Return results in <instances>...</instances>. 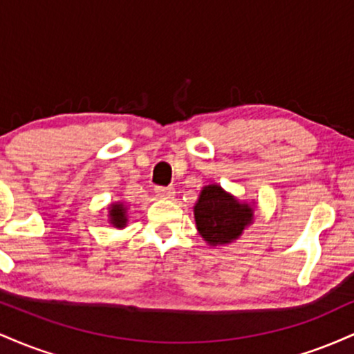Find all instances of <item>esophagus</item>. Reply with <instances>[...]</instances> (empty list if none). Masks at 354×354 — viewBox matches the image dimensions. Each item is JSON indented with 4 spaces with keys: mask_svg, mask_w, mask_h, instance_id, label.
<instances>
[{
    "mask_svg": "<svg viewBox=\"0 0 354 354\" xmlns=\"http://www.w3.org/2000/svg\"><path fill=\"white\" fill-rule=\"evenodd\" d=\"M156 196L163 198V200H169V198L174 196V188L173 186H158Z\"/></svg>",
    "mask_w": 354,
    "mask_h": 354,
    "instance_id": "obj_1",
    "label": "esophagus"
}]
</instances>
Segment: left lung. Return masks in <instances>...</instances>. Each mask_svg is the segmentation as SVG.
Instances as JSON below:
<instances>
[{
	"label": "left lung",
	"instance_id": "obj_1",
	"mask_svg": "<svg viewBox=\"0 0 354 354\" xmlns=\"http://www.w3.org/2000/svg\"><path fill=\"white\" fill-rule=\"evenodd\" d=\"M198 231L209 245H226L236 239L248 223L253 219V209L241 205L218 185H209L201 191L194 206Z\"/></svg>",
	"mask_w": 354,
	"mask_h": 354
}]
</instances>
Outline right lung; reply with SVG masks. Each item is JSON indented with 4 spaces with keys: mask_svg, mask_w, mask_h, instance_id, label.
I'll return each instance as SVG.
<instances>
[{
    "mask_svg": "<svg viewBox=\"0 0 354 354\" xmlns=\"http://www.w3.org/2000/svg\"><path fill=\"white\" fill-rule=\"evenodd\" d=\"M109 216H111L113 225L118 226V228H123L126 225V208L123 205H113Z\"/></svg>",
    "mask_w": 354,
    "mask_h": 354,
    "instance_id": "obj_1",
    "label": "right lung"
}]
</instances>
